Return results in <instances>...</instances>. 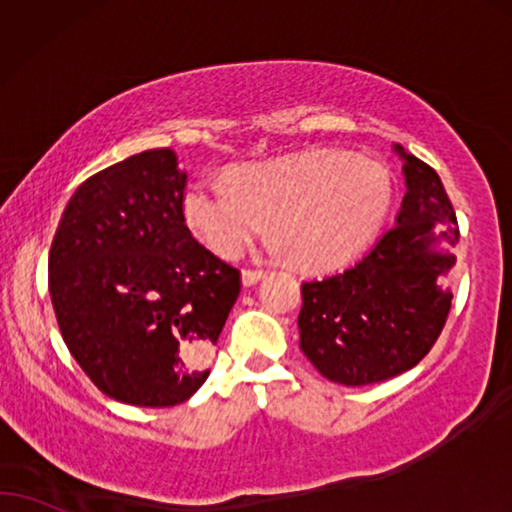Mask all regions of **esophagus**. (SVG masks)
Instances as JSON below:
<instances>
[{"label":"esophagus","instance_id":"1","mask_svg":"<svg viewBox=\"0 0 512 512\" xmlns=\"http://www.w3.org/2000/svg\"><path fill=\"white\" fill-rule=\"evenodd\" d=\"M267 276L264 271H252V269H245L241 274V283L245 285V288H250V285H257L262 281V278Z\"/></svg>","mask_w":512,"mask_h":512}]
</instances>
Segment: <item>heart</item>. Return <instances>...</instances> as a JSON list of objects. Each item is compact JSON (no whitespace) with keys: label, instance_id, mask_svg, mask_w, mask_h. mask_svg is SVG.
Masks as SVG:
<instances>
[{"label":"heart","instance_id":"b5f03b06","mask_svg":"<svg viewBox=\"0 0 512 512\" xmlns=\"http://www.w3.org/2000/svg\"><path fill=\"white\" fill-rule=\"evenodd\" d=\"M229 185L194 182L182 196L189 231L220 257H236L267 227L274 252L304 271H335L356 260L391 208L384 163L342 149L313 147L241 163Z\"/></svg>","mask_w":512,"mask_h":512}]
</instances>
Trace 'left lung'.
I'll list each match as a JSON object with an SVG mask.
<instances>
[{
	"instance_id": "1",
	"label": "left lung",
	"mask_w": 512,
	"mask_h": 512,
	"mask_svg": "<svg viewBox=\"0 0 512 512\" xmlns=\"http://www.w3.org/2000/svg\"><path fill=\"white\" fill-rule=\"evenodd\" d=\"M407 192L395 227L342 274L302 283L299 349L325 379L365 386L412 370L452 309L459 227L438 173L400 145Z\"/></svg>"
}]
</instances>
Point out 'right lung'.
<instances>
[{
	"mask_svg": "<svg viewBox=\"0 0 512 512\" xmlns=\"http://www.w3.org/2000/svg\"><path fill=\"white\" fill-rule=\"evenodd\" d=\"M187 173L168 147L74 189L49 252L60 335L88 379L135 407L185 403L241 292V274L182 217Z\"/></svg>",
	"mask_w": 512,
	"mask_h": 512,
	"instance_id": "add662e5",
	"label": "right lung"
}]
</instances>
